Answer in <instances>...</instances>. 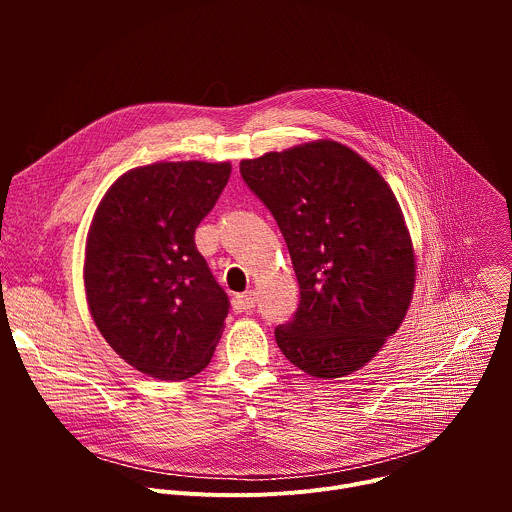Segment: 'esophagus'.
Masks as SVG:
<instances>
[{"label": "esophagus", "mask_w": 512, "mask_h": 512, "mask_svg": "<svg viewBox=\"0 0 512 512\" xmlns=\"http://www.w3.org/2000/svg\"><path fill=\"white\" fill-rule=\"evenodd\" d=\"M233 308L235 312H251L255 308V294L253 291H245V294H239L233 298Z\"/></svg>", "instance_id": "1"}]
</instances>
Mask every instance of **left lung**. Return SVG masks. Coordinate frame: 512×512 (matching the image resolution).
<instances>
[{
    "mask_svg": "<svg viewBox=\"0 0 512 512\" xmlns=\"http://www.w3.org/2000/svg\"><path fill=\"white\" fill-rule=\"evenodd\" d=\"M241 176L273 214L300 283L277 346L318 379L358 371L397 332L413 296V247L393 190L330 139L243 160Z\"/></svg>",
    "mask_w": 512,
    "mask_h": 512,
    "instance_id": "8db88e82",
    "label": "left lung"
}]
</instances>
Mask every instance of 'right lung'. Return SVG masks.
Instances as JSON below:
<instances>
[{
  "instance_id": "obj_1",
  "label": "right lung",
  "mask_w": 512,
  "mask_h": 512,
  "mask_svg": "<svg viewBox=\"0 0 512 512\" xmlns=\"http://www.w3.org/2000/svg\"><path fill=\"white\" fill-rule=\"evenodd\" d=\"M229 176V162L135 168L95 212L85 259L91 316L109 346L145 375H198L223 334L229 296L194 233Z\"/></svg>"
}]
</instances>
